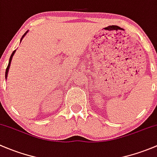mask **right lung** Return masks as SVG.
<instances>
[{
	"mask_svg": "<svg viewBox=\"0 0 157 157\" xmlns=\"http://www.w3.org/2000/svg\"><path fill=\"white\" fill-rule=\"evenodd\" d=\"M28 32L29 31H27L26 32H25V34H24L23 35H22V38H21V40H20V42L21 41H22V38H24V37L25 36V35H26L27 33H28ZM16 51H17V50H15V51H13V52L12 53V54H11V56H10V60H9V63H8V66H7V67H6V72H5V78L6 79L7 78V74H8V72H9V69H10V63H11V61H12V59H13V55H14V54H15V52H16Z\"/></svg>",
	"mask_w": 157,
	"mask_h": 157,
	"instance_id": "obj_1",
	"label": "right lung"
}]
</instances>
